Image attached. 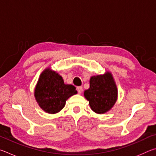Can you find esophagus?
<instances>
[{"mask_svg":"<svg viewBox=\"0 0 156 156\" xmlns=\"http://www.w3.org/2000/svg\"><path fill=\"white\" fill-rule=\"evenodd\" d=\"M77 91L78 92V94H80L82 91H83V87H77Z\"/></svg>","mask_w":156,"mask_h":156,"instance_id":"esophagus-1","label":"esophagus"}]
</instances>
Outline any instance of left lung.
<instances>
[{
  "label": "left lung",
  "instance_id": "left-lung-1",
  "mask_svg": "<svg viewBox=\"0 0 156 156\" xmlns=\"http://www.w3.org/2000/svg\"><path fill=\"white\" fill-rule=\"evenodd\" d=\"M89 88L84 92L91 109L95 113L102 114L112 109L118 98V89L112 73L91 76Z\"/></svg>",
  "mask_w": 156,
  "mask_h": 156
}]
</instances>
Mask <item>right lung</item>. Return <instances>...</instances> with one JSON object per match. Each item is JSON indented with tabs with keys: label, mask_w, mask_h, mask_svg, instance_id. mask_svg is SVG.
Masks as SVG:
<instances>
[{
	"label": "right lung",
	"mask_w": 156,
	"mask_h": 156,
	"mask_svg": "<svg viewBox=\"0 0 156 156\" xmlns=\"http://www.w3.org/2000/svg\"><path fill=\"white\" fill-rule=\"evenodd\" d=\"M77 94L72 84H65L61 76L50 68L44 69L39 77L34 96L44 112L54 114L65 107L66 100Z\"/></svg>",
	"instance_id": "add662e5"
}]
</instances>
